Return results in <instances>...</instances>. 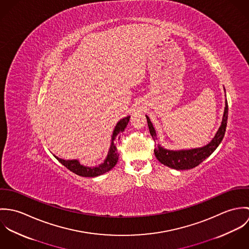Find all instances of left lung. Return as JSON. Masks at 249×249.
<instances>
[{
	"instance_id": "1",
	"label": "left lung",
	"mask_w": 249,
	"mask_h": 249,
	"mask_svg": "<svg viewBox=\"0 0 249 249\" xmlns=\"http://www.w3.org/2000/svg\"><path fill=\"white\" fill-rule=\"evenodd\" d=\"M225 91V89H224ZM147 125L150 132L151 137L153 140H157V134L156 130L153 127V124L150 122V119L148 116H146ZM227 118H228V105L227 100H225V108L222 116L221 124L216 131L215 135L213 136L212 141L201 146V147H196V148H189V149H167L163 147L160 144H157L154 148V154L157 158V160L162 163L163 165L175 169V170H190L196 166H198L201 162H203L206 158H208L215 148L218 146V144L221 142L224 134L225 129L227 125Z\"/></svg>"
}]
</instances>
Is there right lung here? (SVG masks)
I'll return each instance as SVG.
<instances>
[{
  "instance_id": "add662e5",
  "label": "right lung",
  "mask_w": 249,
  "mask_h": 249,
  "mask_svg": "<svg viewBox=\"0 0 249 249\" xmlns=\"http://www.w3.org/2000/svg\"><path fill=\"white\" fill-rule=\"evenodd\" d=\"M130 116L124 117L123 119H121L114 130H113V134L111 136V143H110V147L107 153V158L105 159L104 163L100 164L99 166L96 167H87L84 165H81L79 163L78 160L73 159V160H64L61 159L55 155H53L63 166H65L67 169H69L71 172L74 173L75 175L79 176V177H83V178H96L99 176H102L104 174H106L107 172H109L110 170H112L115 165L117 164L118 160H119V154L117 152V147H116V143L115 141L120 138L121 133L124 130V128L126 127L128 122H129Z\"/></svg>"
}]
</instances>
